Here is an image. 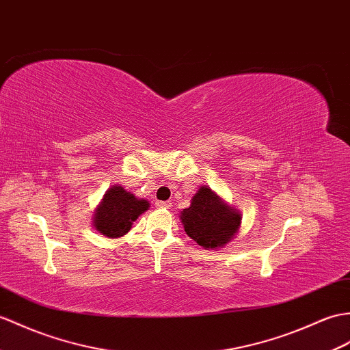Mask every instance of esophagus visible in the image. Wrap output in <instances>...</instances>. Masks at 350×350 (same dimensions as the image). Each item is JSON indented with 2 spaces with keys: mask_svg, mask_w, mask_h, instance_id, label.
<instances>
[{
  "mask_svg": "<svg viewBox=\"0 0 350 350\" xmlns=\"http://www.w3.org/2000/svg\"><path fill=\"white\" fill-rule=\"evenodd\" d=\"M155 206L159 207V208H170V206H172V202H168V201H157Z\"/></svg>",
  "mask_w": 350,
  "mask_h": 350,
  "instance_id": "34e87169",
  "label": "esophagus"
}]
</instances>
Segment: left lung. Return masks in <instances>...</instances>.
<instances>
[{"mask_svg":"<svg viewBox=\"0 0 350 350\" xmlns=\"http://www.w3.org/2000/svg\"><path fill=\"white\" fill-rule=\"evenodd\" d=\"M185 232L201 247L222 249L237 237L241 212L208 188L200 186L191 200V206L180 212Z\"/></svg>","mask_w":350,"mask_h":350,"instance_id":"obj_1","label":"left lung"}]
</instances>
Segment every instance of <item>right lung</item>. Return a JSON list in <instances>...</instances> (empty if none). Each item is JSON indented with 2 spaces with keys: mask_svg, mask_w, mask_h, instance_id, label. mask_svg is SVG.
Wrapping results in <instances>:
<instances>
[{
  "mask_svg": "<svg viewBox=\"0 0 350 350\" xmlns=\"http://www.w3.org/2000/svg\"><path fill=\"white\" fill-rule=\"evenodd\" d=\"M150 202L137 198L120 185H113L105 191L100 204L94 210L92 225L100 234L109 239H119L131 230L138 216L149 210Z\"/></svg>",
  "mask_w": 350,
  "mask_h": 350,
  "instance_id": "1",
  "label": "right lung"
}]
</instances>
